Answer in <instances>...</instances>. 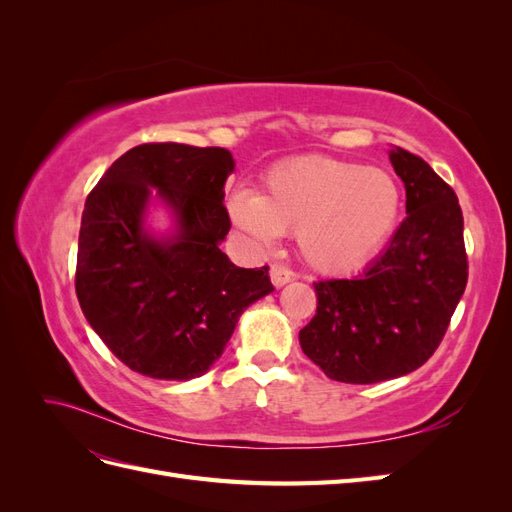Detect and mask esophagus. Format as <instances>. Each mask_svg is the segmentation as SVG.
Here are the masks:
<instances>
[{"label": "esophagus", "mask_w": 512, "mask_h": 512, "mask_svg": "<svg viewBox=\"0 0 512 512\" xmlns=\"http://www.w3.org/2000/svg\"><path fill=\"white\" fill-rule=\"evenodd\" d=\"M269 275H271V282H273L275 288H282V286H286L292 280V271L288 267L280 265V262H275V265H271Z\"/></svg>", "instance_id": "esophagus-1"}]
</instances>
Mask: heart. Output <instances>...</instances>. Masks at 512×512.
<instances>
[{
    "label": "heart",
    "mask_w": 512,
    "mask_h": 512,
    "mask_svg": "<svg viewBox=\"0 0 512 512\" xmlns=\"http://www.w3.org/2000/svg\"><path fill=\"white\" fill-rule=\"evenodd\" d=\"M401 211L395 179L380 168L333 158H297L273 166L260 196L237 190L228 215L258 247L280 232H297L307 265L318 271H352L378 254Z\"/></svg>",
    "instance_id": "b5f03b06"
}]
</instances>
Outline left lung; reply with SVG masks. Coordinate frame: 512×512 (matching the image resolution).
I'll return each mask as SVG.
<instances>
[{"instance_id": "1", "label": "left lung", "mask_w": 512, "mask_h": 512, "mask_svg": "<svg viewBox=\"0 0 512 512\" xmlns=\"http://www.w3.org/2000/svg\"><path fill=\"white\" fill-rule=\"evenodd\" d=\"M391 164L406 185V220L361 275L314 284L316 316L299 333L303 352L337 382L374 384L421 367L468 284L457 194L406 149L395 147Z\"/></svg>"}]
</instances>
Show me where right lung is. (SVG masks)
I'll return each instance as SVG.
<instances>
[{
    "mask_svg": "<svg viewBox=\"0 0 512 512\" xmlns=\"http://www.w3.org/2000/svg\"><path fill=\"white\" fill-rule=\"evenodd\" d=\"M232 170L222 147L145 143L115 160L85 200L76 297L91 329L138 374L203 376L243 309L273 292L267 265L241 269L220 250ZM153 189L176 213L178 230L166 240L144 230Z\"/></svg>",
    "mask_w": 512,
    "mask_h": 512,
    "instance_id": "add662e5",
    "label": "right lung"
}]
</instances>
